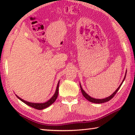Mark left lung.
<instances>
[{"instance_id": "1", "label": "left lung", "mask_w": 135, "mask_h": 135, "mask_svg": "<svg viewBox=\"0 0 135 135\" xmlns=\"http://www.w3.org/2000/svg\"><path fill=\"white\" fill-rule=\"evenodd\" d=\"M126 74H127V72L125 73V77H124V79H123V80L122 82V83L120 84V85L119 87H118L117 88V90H115V91L111 95H110L109 97H107V98H103V99H96V98H92L90 97V96H89L88 95L87 93H86L85 91H84V90H83V88L82 87V86H81V84L80 83V90H81V91H82V95L85 98L87 99V100H88L90 101V102H91V103H98V104H101V103H106V102H108V101H109V100H110L112 98H113L114 96H115V95L116 94V93L118 91V90H119V88H120V86L122 85L123 81H124L125 79V77H126Z\"/></svg>"}]
</instances>
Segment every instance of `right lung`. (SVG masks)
<instances>
[{
	"instance_id": "obj_1",
	"label": "right lung",
	"mask_w": 135,
	"mask_h": 135,
	"mask_svg": "<svg viewBox=\"0 0 135 135\" xmlns=\"http://www.w3.org/2000/svg\"><path fill=\"white\" fill-rule=\"evenodd\" d=\"M59 84H60V80L57 84V86H56V91H55V93L54 95H53V97L51 98L49 100H48L47 102L45 103H31V102H28V101H26L24 99H21V98H20L18 96H17L16 95V97L20 100H21L22 102L25 103L26 104L28 105V106L32 107L33 108L36 109H38V110H42L44 109H45L49 107L50 105H51L53 104V103L56 101V99H57V97H58V89H59Z\"/></svg>"
}]
</instances>
